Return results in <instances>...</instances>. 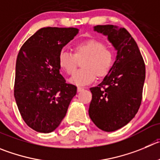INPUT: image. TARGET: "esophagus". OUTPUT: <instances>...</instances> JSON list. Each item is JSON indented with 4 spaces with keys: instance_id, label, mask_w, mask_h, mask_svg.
<instances>
[{
    "instance_id": "obj_1",
    "label": "esophagus",
    "mask_w": 160,
    "mask_h": 160,
    "mask_svg": "<svg viewBox=\"0 0 160 160\" xmlns=\"http://www.w3.org/2000/svg\"><path fill=\"white\" fill-rule=\"evenodd\" d=\"M83 90H84V88H81V87H78V88H77V91H78V92H82Z\"/></svg>"
}]
</instances>
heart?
<instances>
[{
  "label": "heart",
  "instance_id": "b5f03b06",
  "mask_svg": "<svg viewBox=\"0 0 160 160\" xmlns=\"http://www.w3.org/2000/svg\"><path fill=\"white\" fill-rule=\"evenodd\" d=\"M59 65L68 75H72L82 62V69L76 72L70 82L77 86L90 84L95 78H102L110 72L114 64L113 50L102 42L89 38L74 47V53L62 50L59 54Z\"/></svg>",
  "mask_w": 160,
  "mask_h": 160
}]
</instances>
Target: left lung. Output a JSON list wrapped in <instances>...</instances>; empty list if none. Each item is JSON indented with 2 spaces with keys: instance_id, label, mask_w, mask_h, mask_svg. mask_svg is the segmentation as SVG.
<instances>
[{
  "instance_id": "1",
  "label": "left lung",
  "mask_w": 160,
  "mask_h": 160,
  "mask_svg": "<svg viewBox=\"0 0 160 160\" xmlns=\"http://www.w3.org/2000/svg\"><path fill=\"white\" fill-rule=\"evenodd\" d=\"M94 31L108 38L117 50L116 61L97 87L91 88L89 116L106 132L127 125L138 111L145 80V65L137 42L125 28L97 25Z\"/></svg>"
}]
</instances>
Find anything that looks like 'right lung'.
<instances>
[{
  "instance_id": "add662e5",
  "label": "right lung",
  "mask_w": 160,
  "mask_h": 160,
  "mask_svg": "<svg viewBox=\"0 0 160 160\" xmlns=\"http://www.w3.org/2000/svg\"><path fill=\"white\" fill-rule=\"evenodd\" d=\"M75 28H43L22 46L16 64L14 96L25 123L34 130L53 132L66 115L75 85L60 73L59 54L78 34Z\"/></svg>"
}]
</instances>
